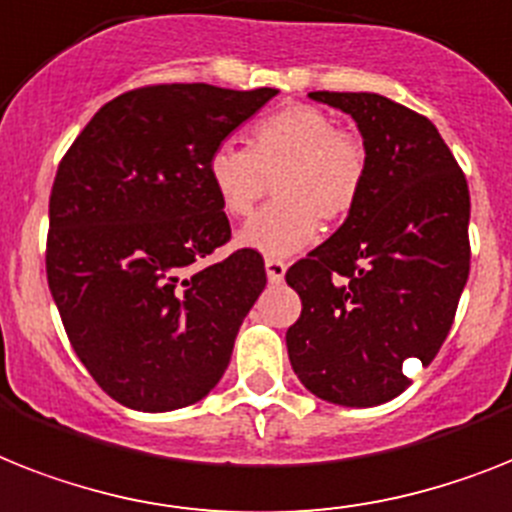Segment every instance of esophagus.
I'll return each instance as SVG.
<instances>
[{
	"label": "esophagus",
	"mask_w": 512,
	"mask_h": 512,
	"mask_svg": "<svg viewBox=\"0 0 512 512\" xmlns=\"http://www.w3.org/2000/svg\"><path fill=\"white\" fill-rule=\"evenodd\" d=\"M266 277L272 285H280L285 280V272H287V264L282 259H266Z\"/></svg>",
	"instance_id": "obj_1"
}]
</instances>
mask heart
Wrapping results in <instances>:
<instances>
[{"instance_id": "heart-1", "label": "heart", "mask_w": 512, "mask_h": 512, "mask_svg": "<svg viewBox=\"0 0 512 512\" xmlns=\"http://www.w3.org/2000/svg\"><path fill=\"white\" fill-rule=\"evenodd\" d=\"M206 175L230 219H246L272 180L277 201L240 230L238 243L282 259L314 243L319 219L335 225L356 211L369 177V151L324 109L287 104L253 122L246 149L219 143Z\"/></svg>"}]
</instances>
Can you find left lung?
Returning a JSON list of instances; mask_svg holds the SVG:
<instances>
[{"instance_id": "left-lung-1", "label": "left lung", "mask_w": 512, "mask_h": 512, "mask_svg": "<svg viewBox=\"0 0 512 512\" xmlns=\"http://www.w3.org/2000/svg\"><path fill=\"white\" fill-rule=\"evenodd\" d=\"M358 122L369 151L361 204L285 280L301 295L287 356L306 390L350 408L398 398L408 361L429 366L471 269V196L424 114L379 94L311 91Z\"/></svg>"}]
</instances>
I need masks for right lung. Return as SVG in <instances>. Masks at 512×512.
<instances>
[{
    "instance_id": "right-lung-1",
    "label": "right lung",
    "mask_w": 512,
    "mask_h": 512,
    "mask_svg": "<svg viewBox=\"0 0 512 512\" xmlns=\"http://www.w3.org/2000/svg\"><path fill=\"white\" fill-rule=\"evenodd\" d=\"M277 88L159 83L107 101L62 156L49 196L46 280L78 358L133 411L206 398L266 285L230 240L211 151Z\"/></svg>"
}]
</instances>
